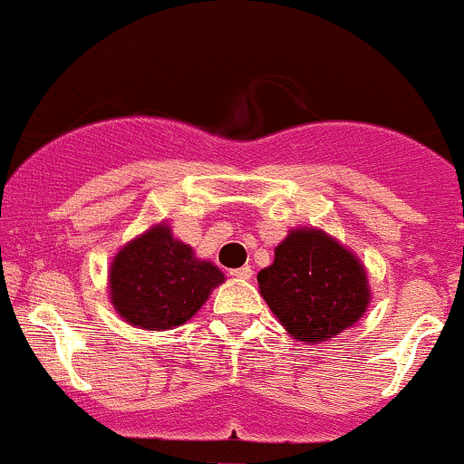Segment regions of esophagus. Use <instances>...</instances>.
Instances as JSON below:
<instances>
[{
	"instance_id": "obj_1",
	"label": "esophagus",
	"mask_w": 464,
	"mask_h": 464,
	"mask_svg": "<svg viewBox=\"0 0 464 464\" xmlns=\"http://www.w3.org/2000/svg\"><path fill=\"white\" fill-rule=\"evenodd\" d=\"M231 276L233 277H240V280H251L253 269H251V266H240V269H233Z\"/></svg>"
}]
</instances>
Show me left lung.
I'll list each match as a JSON object with an SVG mask.
<instances>
[{
	"mask_svg": "<svg viewBox=\"0 0 464 464\" xmlns=\"http://www.w3.org/2000/svg\"><path fill=\"white\" fill-rule=\"evenodd\" d=\"M260 294L300 343H324L367 311L369 280L358 256L320 228H294L257 273Z\"/></svg>",
	"mask_w": 464,
	"mask_h": 464,
	"instance_id": "1",
	"label": "left lung"
}]
</instances>
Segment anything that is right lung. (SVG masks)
<instances>
[{"instance_id": "obj_1", "label": "right lung", "mask_w": 464, "mask_h": 464, "mask_svg": "<svg viewBox=\"0 0 464 464\" xmlns=\"http://www.w3.org/2000/svg\"><path fill=\"white\" fill-rule=\"evenodd\" d=\"M222 282L224 273L213 262L198 260L164 222L121 246L109 269L115 311L146 331H167L191 320Z\"/></svg>"}]
</instances>
